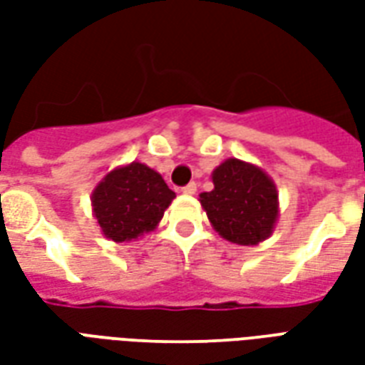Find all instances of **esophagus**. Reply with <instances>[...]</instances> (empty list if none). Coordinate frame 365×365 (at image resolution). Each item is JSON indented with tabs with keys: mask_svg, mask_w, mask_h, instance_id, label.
Masks as SVG:
<instances>
[{
	"mask_svg": "<svg viewBox=\"0 0 365 365\" xmlns=\"http://www.w3.org/2000/svg\"><path fill=\"white\" fill-rule=\"evenodd\" d=\"M180 191H182V193H185V195H193V193L197 191V183L190 182V183H187V185H183V187Z\"/></svg>",
	"mask_w": 365,
	"mask_h": 365,
	"instance_id": "obj_1",
	"label": "esophagus"
}]
</instances>
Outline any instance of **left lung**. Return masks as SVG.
<instances>
[{"instance_id":"8db88e82","label":"left lung","mask_w":365,"mask_h":365,"mask_svg":"<svg viewBox=\"0 0 365 365\" xmlns=\"http://www.w3.org/2000/svg\"><path fill=\"white\" fill-rule=\"evenodd\" d=\"M213 191L199 195L215 230L235 245H258L277 219V191L260 168L237 158L213 172Z\"/></svg>"}]
</instances>
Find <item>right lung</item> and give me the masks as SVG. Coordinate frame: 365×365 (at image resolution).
Masks as SVG:
<instances>
[{
  "label": "right lung",
  "instance_id": "1",
  "mask_svg": "<svg viewBox=\"0 0 365 365\" xmlns=\"http://www.w3.org/2000/svg\"><path fill=\"white\" fill-rule=\"evenodd\" d=\"M175 193L158 172L140 162L117 168L93 191V213L107 238L135 240L150 232L172 203Z\"/></svg>",
  "mask_w": 365,
  "mask_h": 365
}]
</instances>
